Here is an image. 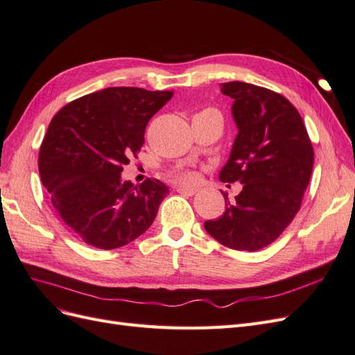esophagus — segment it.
I'll return each mask as SVG.
<instances>
[{
  "label": "esophagus",
  "mask_w": 355,
  "mask_h": 355,
  "mask_svg": "<svg viewBox=\"0 0 355 355\" xmlns=\"http://www.w3.org/2000/svg\"><path fill=\"white\" fill-rule=\"evenodd\" d=\"M176 191L179 194H185V196H194L197 192V188H191V187H184V185H178Z\"/></svg>",
  "instance_id": "obj_1"
}]
</instances>
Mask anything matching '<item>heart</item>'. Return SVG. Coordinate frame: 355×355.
I'll use <instances>...</instances> for the list:
<instances>
[{
	"label": "heart",
	"instance_id": "1",
	"mask_svg": "<svg viewBox=\"0 0 355 355\" xmlns=\"http://www.w3.org/2000/svg\"><path fill=\"white\" fill-rule=\"evenodd\" d=\"M178 179L180 182H184V184H192V182H196L197 178L192 171H182V173L178 175Z\"/></svg>",
	"mask_w": 355,
	"mask_h": 355
}]
</instances>
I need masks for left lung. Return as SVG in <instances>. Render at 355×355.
<instances>
[{
    "label": "left lung",
    "instance_id": "1",
    "mask_svg": "<svg viewBox=\"0 0 355 355\" xmlns=\"http://www.w3.org/2000/svg\"><path fill=\"white\" fill-rule=\"evenodd\" d=\"M222 93L234 99L239 135L219 179L240 182L243 189L235 201L220 191L225 211L204 222V230L230 249L256 252L280 237L299 211L314 151L302 118L284 96L241 81L223 83Z\"/></svg>",
    "mask_w": 355,
    "mask_h": 355
}]
</instances>
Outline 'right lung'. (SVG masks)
Instances as JSON below:
<instances>
[{
	"label": "right lung",
	"instance_id": "obj_1",
	"mask_svg": "<svg viewBox=\"0 0 355 355\" xmlns=\"http://www.w3.org/2000/svg\"><path fill=\"white\" fill-rule=\"evenodd\" d=\"M173 92L110 87L73 101L53 116L38 168L62 220L89 245L112 250L151 227L168 188L121 179L142 148L145 128Z\"/></svg>",
	"mask_w": 355,
	"mask_h": 355
}]
</instances>
